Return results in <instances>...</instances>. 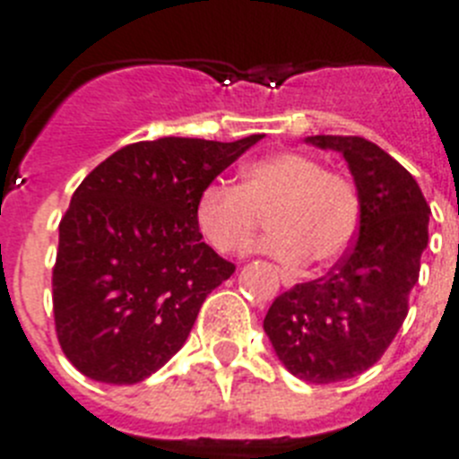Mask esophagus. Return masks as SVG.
<instances>
[{
    "label": "esophagus",
    "instance_id": "esophagus-1",
    "mask_svg": "<svg viewBox=\"0 0 459 459\" xmlns=\"http://www.w3.org/2000/svg\"><path fill=\"white\" fill-rule=\"evenodd\" d=\"M280 280H282V285H285V287L294 285V278H291V275H287V273H282V271H280Z\"/></svg>",
    "mask_w": 459,
    "mask_h": 459
}]
</instances>
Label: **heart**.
Listing matches in <instances>:
<instances>
[{
	"label": "heart",
	"mask_w": 459,
	"mask_h": 459,
	"mask_svg": "<svg viewBox=\"0 0 459 459\" xmlns=\"http://www.w3.org/2000/svg\"><path fill=\"white\" fill-rule=\"evenodd\" d=\"M269 216L273 232L259 248L287 264L310 257L328 264L350 248L360 221L356 186L301 152H273L241 169L238 186L213 181L195 204V222L211 248L243 255Z\"/></svg>",
	"instance_id": "heart-1"
}]
</instances>
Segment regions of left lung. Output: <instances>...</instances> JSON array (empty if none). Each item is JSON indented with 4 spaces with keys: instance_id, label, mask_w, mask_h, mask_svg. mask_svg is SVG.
<instances>
[{
    "instance_id": "left-lung-1",
    "label": "left lung",
    "mask_w": 459,
    "mask_h": 459,
    "mask_svg": "<svg viewBox=\"0 0 459 459\" xmlns=\"http://www.w3.org/2000/svg\"><path fill=\"white\" fill-rule=\"evenodd\" d=\"M350 163L360 200L359 234L326 275L271 303L264 331L294 377L333 384L384 356L409 312L428 246L429 206L411 174L359 135H312Z\"/></svg>"
}]
</instances>
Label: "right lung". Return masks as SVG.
<instances>
[{"instance_id": "add662e5", "label": "right lung", "mask_w": 459, "mask_h": 459, "mask_svg": "<svg viewBox=\"0 0 459 459\" xmlns=\"http://www.w3.org/2000/svg\"><path fill=\"white\" fill-rule=\"evenodd\" d=\"M262 135L126 144L73 193L52 266L56 340L105 384H137L184 347L211 290L237 266L202 241L195 204Z\"/></svg>"}]
</instances>
